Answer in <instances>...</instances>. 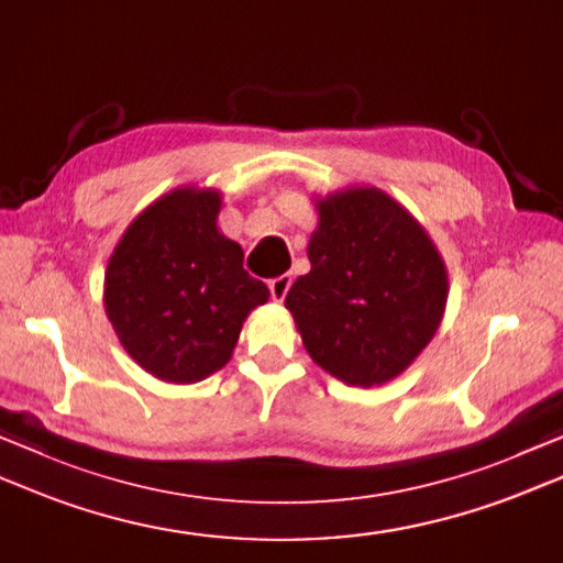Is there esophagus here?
Wrapping results in <instances>:
<instances>
[{
    "label": "esophagus",
    "instance_id": "esophagus-1",
    "mask_svg": "<svg viewBox=\"0 0 563 563\" xmlns=\"http://www.w3.org/2000/svg\"><path fill=\"white\" fill-rule=\"evenodd\" d=\"M290 285H292V275L290 273H283V275H278V278L268 280V288H271L273 300L275 302H283L285 295H288V290H290Z\"/></svg>",
    "mask_w": 563,
    "mask_h": 563
}]
</instances>
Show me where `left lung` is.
Here are the masks:
<instances>
[{"label":"left lung","mask_w":563,"mask_h":563,"mask_svg":"<svg viewBox=\"0 0 563 563\" xmlns=\"http://www.w3.org/2000/svg\"><path fill=\"white\" fill-rule=\"evenodd\" d=\"M312 268L285 297L307 354L358 388L393 380L444 317L449 278L422 224L378 187L317 200Z\"/></svg>","instance_id":"1"}]
</instances>
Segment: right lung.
Masks as SVG:
<instances>
[{"instance_id": "right-lung-1", "label": "right lung", "mask_w": 563, "mask_h": 563, "mask_svg": "<svg viewBox=\"0 0 563 563\" xmlns=\"http://www.w3.org/2000/svg\"><path fill=\"white\" fill-rule=\"evenodd\" d=\"M217 190L178 187L129 224L109 258L104 310L143 371L197 383L227 366L268 288L244 271V251L219 234Z\"/></svg>"}]
</instances>
